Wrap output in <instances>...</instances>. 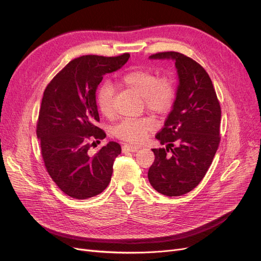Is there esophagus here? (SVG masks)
I'll list each match as a JSON object with an SVG mask.
<instances>
[{
	"label": "esophagus",
	"mask_w": 261,
	"mask_h": 261,
	"mask_svg": "<svg viewBox=\"0 0 261 261\" xmlns=\"http://www.w3.org/2000/svg\"><path fill=\"white\" fill-rule=\"evenodd\" d=\"M123 152H136L140 149L139 146H133V145H124L122 147Z\"/></svg>",
	"instance_id": "esophagus-1"
}]
</instances>
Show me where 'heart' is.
Wrapping results in <instances>:
<instances>
[{
  "label": "heart",
  "mask_w": 261,
  "mask_h": 261,
  "mask_svg": "<svg viewBox=\"0 0 261 261\" xmlns=\"http://www.w3.org/2000/svg\"><path fill=\"white\" fill-rule=\"evenodd\" d=\"M121 84L143 98L145 108L154 114L168 113L174 103L176 90L170 77L156 78L150 70L137 69L125 73L121 77ZM97 106L102 115L113 116V89L109 84H103L99 88ZM153 127L154 122L151 117L125 118L115 126L113 133L116 137L128 143H141Z\"/></svg>",
  "instance_id": "obj_1"
}]
</instances>
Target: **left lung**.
<instances>
[{
    "mask_svg": "<svg viewBox=\"0 0 261 261\" xmlns=\"http://www.w3.org/2000/svg\"><path fill=\"white\" fill-rule=\"evenodd\" d=\"M150 60L175 63L176 96L164 127L155 138L164 148L152 149L154 162L148 179L158 193L187 194L206 175L220 143L221 108L206 70L178 52H161Z\"/></svg>",
    "mask_w": 261,
    "mask_h": 261,
    "instance_id": "obj_1",
    "label": "left lung"
}]
</instances>
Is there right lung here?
<instances>
[{
	"instance_id": "right-lung-1",
	"label": "right lung",
	"mask_w": 261,
	"mask_h": 261,
	"mask_svg": "<svg viewBox=\"0 0 261 261\" xmlns=\"http://www.w3.org/2000/svg\"><path fill=\"white\" fill-rule=\"evenodd\" d=\"M128 59V53L115 58L85 55L75 59L44 90L37 137L46 171L72 198L97 196L111 180L121 146L109 141L94 155L88 152L92 140L106 138L97 126L100 118L96 91L103 76L120 69Z\"/></svg>"
}]
</instances>
